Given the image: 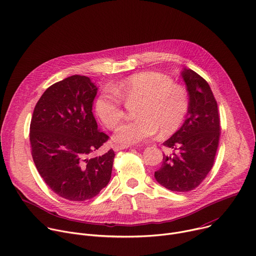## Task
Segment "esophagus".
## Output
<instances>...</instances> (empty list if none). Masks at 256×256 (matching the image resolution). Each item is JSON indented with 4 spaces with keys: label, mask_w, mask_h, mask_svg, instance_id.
Masks as SVG:
<instances>
[{
    "label": "esophagus",
    "mask_w": 256,
    "mask_h": 256,
    "mask_svg": "<svg viewBox=\"0 0 256 256\" xmlns=\"http://www.w3.org/2000/svg\"><path fill=\"white\" fill-rule=\"evenodd\" d=\"M129 146H119V144H114L112 146V150L115 152H118V150H125V148H128Z\"/></svg>",
    "instance_id": "obj_1"
}]
</instances>
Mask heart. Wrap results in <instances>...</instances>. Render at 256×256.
<instances>
[{"instance_id":"1","label":"heart","mask_w":256,"mask_h":256,"mask_svg":"<svg viewBox=\"0 0 256 256\" xmlns=\"http://www.w3.org/2000/svg\"><path fill=\"white\" fill-rule=\"evenodd\" d=\"M104 90L96 98L98 118L108 129H114L124 117L121 98L126 102H139L135 110L137 119L119 126L114 140L131 146L148 139L158 130L162 136L171 135L182 125L189 106L187 90L158 72L131 75Z\"/></svg>"}]
</instances>
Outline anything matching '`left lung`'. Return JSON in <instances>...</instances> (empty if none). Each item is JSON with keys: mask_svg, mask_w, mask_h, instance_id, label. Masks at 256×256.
Listing matches in <instances>:
<instances>
[{"mask_svg": "<svg viewBox=\"0 0 256 256\" xmlns=\"http://www.w3.org/2000/svg\"><path fill=\"white\" fill-rule=\"evenodd\" d=\"M189 94L187 118L164 142L176 152L164 154L156 180L171 191L187 192L200 185L212 170L220 135L216 100L208 83L191 69L181 73Z\"/></svg>", "mask_w": 256, "mask_h": 256, "instance_id": "8db88e82", "label": "left lung"}]
</instances>
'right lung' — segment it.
<instances>
[{"mask_svg":"<svg viewBox=\"0 0 256 256\" xmlns=\"http://www.w3.org/2000/svg\"><path fill=\"white\" fill-rule=\"evenodd\" d=\"M96 92L88 77L73 75L50 85L32 114L30 139L36 166L56 194L71 202L94 197L112 175V150L92 156L108 139L92 114Z\"/></svg>","mask_w":256,"mask_h":256,"instance_id":"add662e5","label":"right lung"}]
</instances>
